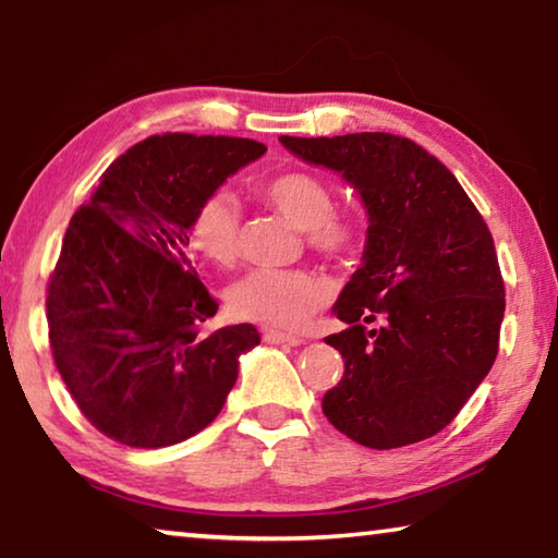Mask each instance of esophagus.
Wrapping results in <instances>:
<instances>
[{"label": "esophagus", "instance_id": "obj_1", "mask_svg": "<svg viewBox=\"0 0 558 558\" xmlns=\"http://www.w3.org/2000/svg\"><path fill=\"white\" fill-rule=\"evenodd\" d=\"M263 339H266V342H270V344H290V347L302 344V339L298 335L278 332V329H266V332H263Z\"/></svg>", "mask_w": 558, "mask_h": 558}]
</instances>
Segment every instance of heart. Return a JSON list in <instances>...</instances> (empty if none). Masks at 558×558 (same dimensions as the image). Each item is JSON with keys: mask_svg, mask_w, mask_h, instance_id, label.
I'll return each instance as SVG.
<instances>
[{"mask_svg": "<svg viewBox=\"0 0 558 558\" xmlns=\"http://www.w3.org/2000/svg\"><path fill=\"white\" fill-rule=\"evenodd\" d=\"M258 194L286 219L305 231L313 251L329 258H347L362 243V219L335 209V192L323 177L305 169H288L266 177ZM189 243L196 253L229 268L239 258V209L231 196L214 194L204 199L189 223ZM329 295V282L319 272L292 268H258L243 276L229 292L235 317L272 329H292Z\"/></svg>", "mask_w": 558, "mask_h": 558, "instance_id": "1", "label": "heart"}]
</instances>
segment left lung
I'll return each instance as SVG.
<instances>
[{
	"instance_id": "left-lung-1",
	"label": "left lung",
	"mask_w": 558,
	"mask_h": 558,
	"mask_svg": "<svg viewBox=\"0 0 558 558\" xmlns=\"http://www.w3.org/2000/svg\"><path fill=\"white\" fill-rule=\"evenodd\" d=\"M280 143L342 174L369 214L359 268L325 337L344 374L323 399L332 426L389 450L436 436L493 369L505 317L495 241L450 169L409 137L354 132Z\"/></svg>"
}]
</instances>
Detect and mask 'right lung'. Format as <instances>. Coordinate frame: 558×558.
<instances>
[{"instance_id": "add662e5", "label": "right lung", "mask_w": 558, "mask_h": 558, "mask_svg": "<svg viewBox=\"0 0 558 558\" xmlns=\"http://www.w3.org/2000/svg\"><path fill=\"white\" fill-rule=\"evenodd\" d=\"M266 153L245 137L167 132L120 155L65 229L46 319L65 389L102 436L167 448L219 415L253 325L206 332L216 302L189 223L226 177Z\"/></svg>"}]
</instances>
